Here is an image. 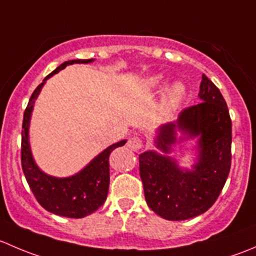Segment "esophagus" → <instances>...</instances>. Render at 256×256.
Returning <instances> with one entry per match:
<instances>
[{
  "mask_svg": "<svg viewBox=\"0 0 256 256\" xmlns=\"http://www.w3.org/2000/svg\"><path fill=\"white\" fill-rule=\"evenodd\" d=\"M128 146L130 147L131 150H134V151H138V150L142 148V146H144L142 138H141L140 136H138V135L132 136V138H128Z\"/></svg>",
  "mask_w": 256,
  "mask_h": 256,
  "instance_id": "esophagus-1",
  "label": "esophagus"
}]
</instances>
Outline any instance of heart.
Returning <instances> with one entry per match:
<instances>
[{
  "instance_id": "heart-1",
  "label": "heart",
  "mask_w": 256,
  "mask_h": 256,
  "mask_svg": "<svg viewBox=\"0 0 256 256\" xmlns=\"http://www.w3.org/2000/svg\"><path fill=\"white\" fill-rule=\"evenodd\" d=\"M160 78L156 76V78H152L150 80V85L151 86H157L160 85ZM186 94V88L184 85L180 84V82H176V84L172 85L168 90H167V94H166V104L168 106H176L180 102V100L183 99Z\"/></svg>"
}]
</instances>
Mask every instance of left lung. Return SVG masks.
Here are the masks:
<instances>
[{"label": "left lung", "instance_id": "obj_1", "mask_svg": "<svg viewBox=\"0 0 256 256\" xmlns=\"http://www.w3.org/2000/svg\"><path fill=\"white\" fill-rule=\"evenodd\" d=\"M202 102L186 108L177 125L161 128L157 146L168 151L174 128L200 136V158L193 171H182L170 157L147 151L138 156L147 206L167 220H184L207 212L223 190L232 164V118L223 95L203 74Z\"/></svg>", "mask_w": 256, "mask_h": 256}]
</instances>
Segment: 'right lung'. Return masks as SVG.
<instances>
[{"instance_id":"right-lung-1","label":"right lung","mask_w":256,"mask_h":256,"mask_svg":"<svg viewBox=\"0 0 256 256\" xmlns=\"http://www.w3.org/2000/svg\"><path fill=\"white\" fill-rule=\"evenodd\" d=\"M92 59H74L64 62L56 70L46 76L58 73L69 64L89 63ZM44 82H40L28 102L27 109L23 114L22 122V146H20V164L23 174L27 180L30 190L34 194L43 208L56 216L68 218H82L94 213L106 200L109 190V156L112 150L125 144L126 141L114 144L95 157L82 172L68 178H56L43 174L34 164L28 144V125H30V112L33 109V102L40 94Z\"/></svg>"}]
</instances>
